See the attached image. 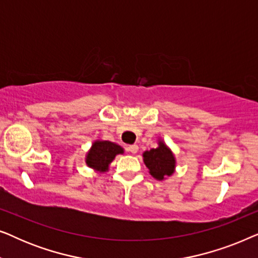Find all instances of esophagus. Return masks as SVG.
I'll return each mask as SVG.
<instances>
[{
	"label": "esophagus",
	"mask_w": 258,
	"mask_h": 258,
	"mask_svg": "<svg viewBox=\"0 0 258 258\" xmlns=\"http://www.w3.org/2000/svg\"><path fill=\"white\" fill-rule=\"evenodd\" d=\"M126 149H128L132 154H136L137 151H139V146H137V144H133V146H128Z\"/></svg>",
	"instance_id": "esophagus-1"
}]
</instances>
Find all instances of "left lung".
I'll list each match as a JSON object with an SVG mask.
<instances>
[{
    "label": "left lung",
    "mask_w": 258,
    "mask_h": 258,
    "mask_svg": "<svg viewBox=\"0 0 258 258\" xmlns=\"http://www.w3.org/2000/svg\"><path fill=\"white\" fill-rule=\"evenodd\" d=\"M143 161L150 175L158 181L164 179L165 176H170L175 170L174 155L162 141L158 142L157 148L144 151Z\"/></svg>",
    "instance_id": "obj_1"
}]
</instances>
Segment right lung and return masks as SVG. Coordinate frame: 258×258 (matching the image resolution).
I'll list each match as a JSON object with an SVG mask.
<instances>
[{"mask_svg": "<svg viewBox=\"0 0 258 258\" xmlns=\"http://www.w3.org/2000/svg\"><path fill=\"white\" fill-rule=\"evenodd\" d=\"M118 154H123L122 147H119L118 144L112 143L110 141H96L91 146L86 162L88 167L104 172L108 170L109 164Z\"/></svg>", "mask_w": 258, "mask_h": 258, "instance_id": "1", "label": "right lung"}]
</instances>
